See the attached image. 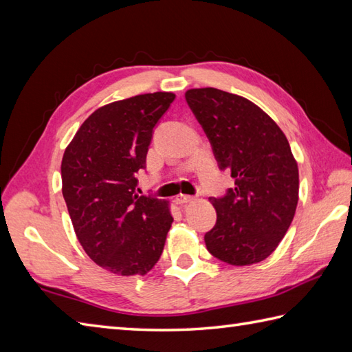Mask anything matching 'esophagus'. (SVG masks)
<instances>
[{
  "mask_svg": "<svg viewBox=\"0 0 352 352\" xmlns=\"http://www.w3.org/2000/svg\"><path fill=\"white\" fill-rule=\"evenodd\" d=\"M193 199H195V197L183 195V193H180V195H178V197L175 198V203H177V204H188V203H192Z\"/></svg>",
  "mask_w": 352,
  "mask_h": 352,
  "instance_id": "esophagus-1",
  "label": "esophagus"
}]
</instances>
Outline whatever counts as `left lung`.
<instances>
[{"instance_id":"1","label":"left lung","mask_w":352,"mask_h":352,"mask_svg":"<svg viewBox=\"0 0 352 352\" xmlns=\"http://www.w3.org/2000/svg\"><path fill=\"white\" fill-rule=\"evenodd\" d=\"M234 189L210 198L216 226L206 233L208 252L233 266H250L275 251L294 221L300 174L287 138L256 104L214 87L186 92Z\"/></svg>"}]
</instances>
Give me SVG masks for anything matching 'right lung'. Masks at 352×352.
I'll return each mask as SVG.
<instances>
[{"mask_svg": "<svg viewBox=\"0 0 352 352\" xmlns=\"http://www.w3.org/2000/svg\"><path fill=\"white\" fill-rule=\"evenodd\" d=\"M175 95L154 92L106 104L81 124L62 159V192L80 245L118 275H145L172 226L169 203L138 195L159 119Z\"/></svg>", "mask_w": 352, "mask_h": 352, "instance_id": "right-lung-1", "label": "right lung"}]
</instances>
